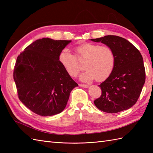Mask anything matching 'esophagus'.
Masks as SVG:
<instances>
[{"label":"esophagus","instance_id":"1","mask_svg":"<svg viewBox=\"0 0 153 153\" xmlns=\"http://www.w3.org/2000/svg\"><path fill=\"white\" fill-rule=\"evenodd\" d=\"M79 86L82 87H85V88H87V87H89V85H87V84H79Z\"/></svg>","mask_w":153,"mask_h":153}]
</instances>
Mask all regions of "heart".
<instances>
[{
	"label": "heart",
	"mask_w": 153,
	"mask_h": 153,
	"mask_svg": "<svg viewBox=\"0 0 153 153\" xmlns=\"http://www.w3.org/2000/svg\"><path fill=\"white\" fill-rule=\"evenodd\" d=\"M75 54L62 50L58 61L65 71L71 77H76L81 70L78 60L85 59V71L80 76L83 82L96 79L98 82L106 79L112 74L116 64V55L111 48L95 43H86L74 48Z\"/></svg>",
	"instance_id": "b5f03b06"
}]
</instances>
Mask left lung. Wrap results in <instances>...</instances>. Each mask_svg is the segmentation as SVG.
Listing matches in <instances>:
<instances>
[{"label": "left lung", "mask_w": 153, "mask_h": 153, "mask_svg": "<svg viewBox=\"0 0 153 153\" xmlns=\"http://www.w3.org/2000/svg\"><path fill=\"white\" fill-rule=\"evenodd\" d=\"M91 40L105 44L116 55L114 69L100 83L101 95L94 100V104L108 113L130 108L137 101L145 82V69L140 52L126 39L116 35Z\"/></svg>", "instance_id": "1"}]
</instances>
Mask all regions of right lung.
I'll use <instances>...</instances> for the list:
<instances>
[{
	"instance_id": "1",
	"label": "right lung",
	"mask_w": 153,
	"mask_h": 153,
	"mask_svg": "<svg viewBox=\"0 0 153 153\" xmlns=\"http://www.w3.org/2000/svg\"><path fill=\"white\" fill-rule=\"evenodd\" d=\"M71 41L43 38L18 55L13 75L18 98L38 115L60 113L71 90L78 86L58 61L60 53Z\"/></svg>"
}]
</instances>
